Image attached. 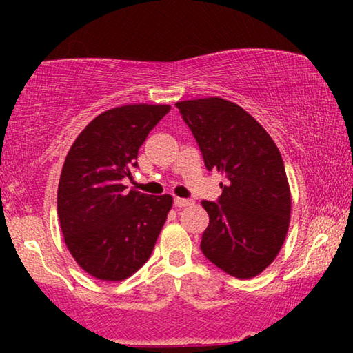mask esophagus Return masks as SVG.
Masks as SVG:
<instances>
[{"mask_svg":"<svg viewBox=\"0 0 353 353\" xmlns=\"http://www.w3.org/2000/svg\"><path fill=\"white\" fill-rule=\"evenodd\" d=\"M173 204H175V207H188V205H191L192 202L190 201V199H185V197H175V199H173Z\"/></svg>","mask_w":353,"mask_h":353,"instance_id":"esophagus-1","label":"esophagus"}]
</instances>
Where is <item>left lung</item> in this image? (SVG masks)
<instances>
[{"mask_svg": "<svg viewBox=\"0 0 353 353\" xmlns=\"http://www.w3.org/2000/svg\"><path fill=\"white\" fill-rule=\"evenodd\" d=\"M175 105L207 170L225 176L219 201H202L209 214L202 254L231 276H257L278 255L291 219L281 154L262 125L231 101L204 98Z\"/></svg>", "mask_w": 353, "mask_h": 353, "instance_id": "left-lung-1", "label": "left lung"}]
</instances>
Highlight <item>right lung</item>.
I'll return each instance as SVG.
<instances>
[{"label": "right lung", "mask_w": 353, "mask_h": 353, "mask_svg": "<svg viewBox=\"0 0 353 353\" xmlns=\"http://www.w3.org/2000/svg\"><path fill=\"white\" fill-rule=\"evenodd\" d=\"M167 104H128L99 114L77 137L57 188V215L67 249L91 276L122 281L156 245L173 199L130 190L138 149L168 114Z\"/></svg>", "instance_id": "add662e5"}]
</instances>
